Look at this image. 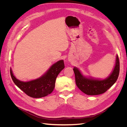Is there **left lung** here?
I'll use <instances>...</instances> for the list:
<instances>
[{
	"label": "left lung",
	"mask_w": 127,
	"mask_h": 127,
	"mask_svg": "<svg viewBox=\"0 0 127 127\" xmlns=\"http://www.w3.org/2000/svg\"><path fill=\"white\" fill-rule=\"evenodd\" d=\"M76 85L79 89L88 95L103 94L116 83L120 71V63L118 56H116V64L110 75L103 80L87 78L84 76L77 68L74 69Z\"/></svg>",
	"instance_id": "1"
}]
</instances>
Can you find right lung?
I'll return each instance as SVG.
<instances>
[{"instance_id":"add662e5","label":"right lung","mask_w":127,"mask_h":127,"mask_svg":"<svg viewBox=\"0 0 127 127\" xmlns=\"http://www.w3.org/2000/svg\"><path fill=\"white\" fill-rule=\"evenodd\" d=\"M64 68V60H59L53 64L40 78L26 82L21 81L15 77L11 69L10 72L15 85L26 95L33 98H41L52 93L55 87L57 77Z\"/></svg>"}]
</instances>
